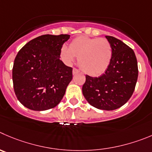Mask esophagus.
Masks as SVG:
<instances>
[{"label": "esophagus", "mask_w": 152, "mask_h": 152, "mask_svg": "<svg viewBox=\"0 0 152 152\" xmlns=\"http://www.w3.org/2000/svg\"><path fill=\"white\" fill-rule=\"evenodd\" d=\"M79 72V71L77 70V69H75V68H74L73 70H72V73H73V75H76V74H77Z\"/></svg>", "instance_id": "esophagus-1"}]
</instances>
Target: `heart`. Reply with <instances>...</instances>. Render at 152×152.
Instances as JSON below:
<instances>
[{"label":"heart","instance_id":"b5f03b06","mask_svg":"<svg viewBox=\"0 0 152 152\" xmlns=\"http://www.w3.org/2000/svg\"><path fill=\"white\" fill-rule=\"evenodd\" d=\"M60 56L69 64L77 57L78 65L83 72L99 76L106 72L110 64L112 47L106 39L79 36L72 39L69 48H61Z\"/></svg>","mask_w":152,"mask_h":152}]
</instances>
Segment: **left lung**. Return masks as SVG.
I'll return each mask as SVG.
<instances>
[{"label": "left lung", "mask_w": 152, "mask_h": 152, "mask_svg": "<svg viewBox=\"0 0 152 152\" xmlns=\"http://www.w3.org/2000/svg\"><path fill=\"white\" fill-rule=\"evenodd\" d=\"M112 47L110 64L100 77L86 75L82 87L89 104L104 110L123 106L133 95L138 77V66L134 51L121 40L106 36Z\"/></svg>", "instance_id": "1"}]
</instances>
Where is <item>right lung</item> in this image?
<instances>
[{"label": "right lung", "instance_id": "right-lung-1", "mask_svg": "<svg viewBox=\"0 0 152 152\" xmlns=\"http://www.w3.org/2000/svg\"><path fill=\"white\" fill-rule=\"evenodd\" d=\"M67 34L40 36L17 53L12 68L14 92L30 110H46L57 106L72 79V68L60 60Z\"/></svg>", "mask_w": 152, "mask_h": 152}]
</instances>
